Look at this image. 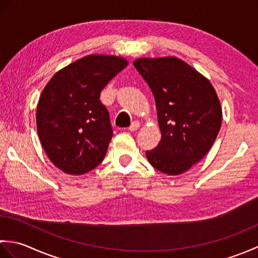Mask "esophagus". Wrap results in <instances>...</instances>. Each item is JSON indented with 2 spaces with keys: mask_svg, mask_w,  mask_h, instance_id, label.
<instances>
[{
  "mask_svg": "<svg viewBox=\"0 0 258 258\" xmlns=\"http://www.w3.org/2000/svg\"><path fill=\"white\" fill-rule=\"evenodd\" d=\"M140 127H141L140 122H138V120H135V122H133L132 124H131L128 130L131 131V132H135V131H138Z\"/></svg>",
  "mask_w": 258,
  "mask_h": 258,
  "instance_id": "34e87169",
  "label": "esophagus"
}]
</instances>
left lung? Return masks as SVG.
Wrapping results in <instances>:
<instances>
[{
    "instance_id": "1",
    "label": "left lung",
    "mask_w": 258,
    "mask_h": 258,
    "mask_svg": "<svg viewBox=\"0 0 258 258\" xmlns=\"http://www.w3.org/2000/svg\"><path fill=\"white\" fill-rule=\"evenodd\" d=\"M155 98L162 139L147 151L151 165L179 175L200 162L215 142L222 106L207 78L175 56L140 57L133 62Z\"/></svg>"
}]
</instances>
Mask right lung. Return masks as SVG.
<instances>
[{
  "label": "right lung",
  "mask_w": 258,
  "mask_h": 258,
  "mask_svg": "<svg viewBox=\"0 0 258 258\" xmlns=\"http://www.w3.org/2000/svg\"><path fill=\"white\" fill-rule=\"evenodd\" d=\"M116 55L91 54L52 76L36 108L38 138L50 161L70 175H82L104 160L113 131L101 91L127 67Z\"/></svg>",
  "instance_id": "obj_1"
}]
</instances>
